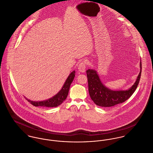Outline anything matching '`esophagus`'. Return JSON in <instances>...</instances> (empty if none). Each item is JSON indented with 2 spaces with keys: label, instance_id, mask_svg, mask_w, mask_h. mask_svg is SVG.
<instances>
[{
  "label": "esophagus",
  "instance_id": "1",
  "mask_svg": "<svg viewBox=\"0 0 153 153\" xmlns=\"http://www.w3.org/2000/svg\"><path fill=\"white\" fill-rule=\"evenodd\" d=\"M85 68H86V63L84 61H82L79 63L78 66V69L81 72H84L85 70Z\"/></svg>",
  "mask_w": 153,
  "mask_h": 153
}]
</instances>
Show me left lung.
I'll list each match as a JSON object with an SVG mask.
<instances>
[{
	"label": "left lung",
	"mask_w": 153,
	"mask_h": 153,
	"mask_svg": "<svg viewBox=\"0 0 153 153\" xmlns=\"http://www.w3.org/2000/svg\"><path fill=\"white\" fill-rule=\"evenodd\" d=\"M141 73L140 62V71L132 87L128 90L113 91L108 89L102 84L96 71L88 69L86 71V73L90 96L94 103L100 106L110 107L122 103L129 99L136 90L140 82Z\"/></svg>",
	"instance_id": "8db88e82"
}]
</instances>
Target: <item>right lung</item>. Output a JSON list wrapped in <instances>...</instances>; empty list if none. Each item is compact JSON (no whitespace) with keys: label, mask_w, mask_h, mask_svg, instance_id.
Wrapping results in <instances>:
<instances>
[{"label":"right lung","mask_w":153,"mask_h":153,"mask_svg":"<svg viewBox=\"0 0 153 153\" xmlns=\"http://www.w3.org/2000/svg\"><path fill=\"white\" fill-rule=\"evenodd\" d=\"M75 71H73L69 77H68L67 80L65 82L62 88L59 91V93L54 97L51 98H49L47 100L43 101H30L28 99L27 101L30 102L33 105L35 106H45V107H56L60 105L67 98L68 95L69 93L70 86L71 84L73 82L74 77L75 76Z\"/></svg>","instance_id":"obj_1"}]
</instances>
